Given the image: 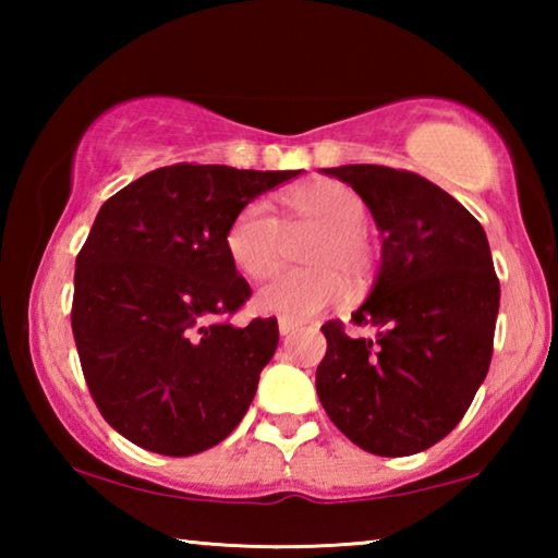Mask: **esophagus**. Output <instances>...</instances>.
Wrapping results in <instances>:
<instances>
[{"instance_id":"obj_1","label":"esophagus","mask_w":558,"mask_h":558,"mask_svg":"<svg viewBox=\"0 0 558 558\" xmlns=\"http://www.w3.org/2000/svg\"><path fill=\"white\" fill-rule=\"evenodd\" d=\"M278 329H280V335H282V337H288V335L295 332V329H298V323H292V319L280 317V319H278Z\"/></svg>"}]
</instances>
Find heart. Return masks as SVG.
I'll return each mask as SVG.
<instances>
[{
  "instance_id": "b5f03b06",
  "label": "heart",
  "mask_w": 558,
  "mask_h": 558,
  "mask_svg": "<svg viewBox=\"0 0 558 558\" xmlns=\"http://www.w3.org/2000/svg\"><path fill=\"white\" fill-rule=\"evenodd\" d=\"M288 233L317 231L307 245V270H288L258 290L256 307L305 323L344 298V278L362 280L372 270L374 253L366 239V206L339 182H313L282 196ZM282 226L266 202H251L235 214L226 231V251L248 278H268L282 260Z\"/></svg>"
}]
</instances>
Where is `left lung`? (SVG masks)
Here are the masks:
<instances>
[{
  "instance_id": "obj_1",
  "label": "left lung",
  "mask_w": 558,
  "mask_h": 558,
  "mask_svg": "<svg viewBox=\"0 0 558 558\" xmlns=\"http://www.w3.org/2000/svg\"><path fill=\"white\" fill-rule=\"evenodd\" d=\"M362 196L381 231V268L352 313L374 337L323 325L317 396L366 452L413 456L458 426L493 359L499 280L485 229L458 199L409 169H323Z\"/></svg>"
}]
</instances>
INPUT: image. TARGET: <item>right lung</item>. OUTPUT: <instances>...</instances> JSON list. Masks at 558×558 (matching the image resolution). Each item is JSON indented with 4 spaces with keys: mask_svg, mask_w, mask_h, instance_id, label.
<instances>
[{
    "mask_svg": "<svg viewBox=\"0 0 558 558\" xmlns=\"http://www.w3.org/2000/svg\"><path fill=\"white\" fill-rule=\"evenodd\" d=\"M298 174L179 162L100 206L75 258L71 327L93 401L130 442L196 456L248 411L278 319L229 325L251 286L226 231L245 204Z\"/></svg>",
    "mask_w": 558,
    "mask_h": 558,
    "instance_id": "1",
    "label": "right lung"
}]
</instances>
